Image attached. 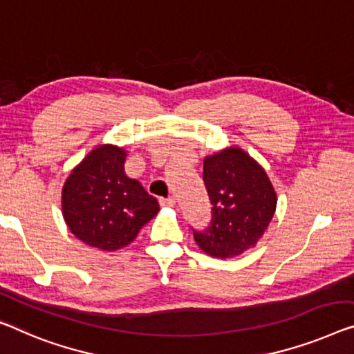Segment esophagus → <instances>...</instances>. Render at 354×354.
<instances>
[{
  "label": "esophagus",
  "mask_w": 354,
  "mask_h": 354,
  "mask_svg": "<svg viewBox=\"0 0 354 354\" xmlns=\"http://www.w3.org/2000/svg\"><path fill=\"white\" fill-rule=\"evenodd\" d=\"M159 202L162 207H175L176 200H175V197H167V198H160Z\"/></svg>",
  "instance_id": "34e87169"
}]
</instances>
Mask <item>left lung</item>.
<instances>
[{"instance_id":"left-lung-1","label":"left lung","mask_w":354,"mask_h":354,"mask_svg":"<svg viewBox=\"0 0 354 354\" xmlns=\"http://www.w3.org/2000/svg\"><path fill=\"white\" fill-rule=\"evenodd\" d=\"M203 183L213 207L208 227L192 229L197 245L214 257H234L254 246L277 207L266 171L230 147L203 160Z\"/></svg>"}]
</instances>
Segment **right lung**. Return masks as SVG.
Instances as JSON below:
<instances>
[{"label": "right lung", "instance_id": "add662e5", "mask_svg": "<svg viewBox=\"0 0 354 354\" xmlns=\"http://www.w3.org/2000/svg\"><path fill=\"white\" fill-rule=\"evenodd\" d=\"M125 151L104 145L71 171L62 194L68 227L84 243L115 251L131 243L159 211L143 186L125 175Z\"/></svg>", "mask_w": 354, "mask_h": 354}]
</instances>
